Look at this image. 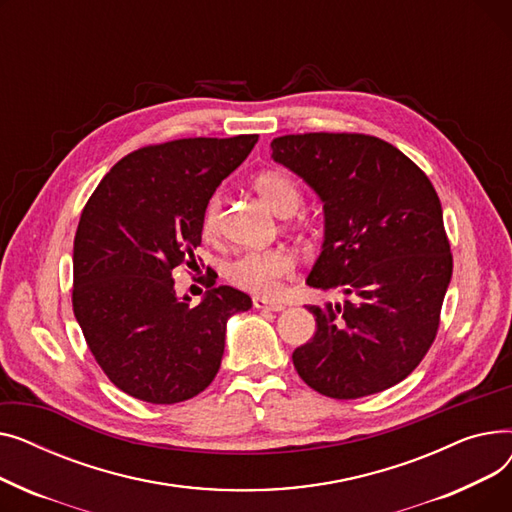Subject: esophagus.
I'll return each instance as SVG.
<instances>
[{"instance_id": "34e87169", "label": "esophagus", "mask_w": 512, "mask_h": 512, "mask_svg": "<svg viewBox=\"0 0 512 512\" xmlns=\"http://www.w3.org/2000/svg\"><path fill=\"white\" fill-rule=\"evenodd\" d=\"M255 309H267V311H284L286 303L276 299H265V297H253Z\"/></svg>"}]
</instances>
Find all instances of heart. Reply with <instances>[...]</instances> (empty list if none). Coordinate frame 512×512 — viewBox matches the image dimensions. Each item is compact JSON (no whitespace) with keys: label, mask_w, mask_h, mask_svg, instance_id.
<instances>
[{"label":"heart","mask_w":512,"mask_h":512,"mask_svg":"<svg viewBox=\"0 0 512 512\" xmlns=\"http://www.w3.org/2000/svg\"><path fill=\"white\" fill-rule=\"evenodd\" d=\"M253 186L257 195L278 215H290L301 205L299 184L280 170H265L255 176ZM222 199L215 195L203 209V232L213 236L220 230ZM292 272V257L286 251H249L238 255L226 265V278L247 292L274 294L280 280Z\"/></svg>","instance_id":"b5f03b06"}]
</instances>
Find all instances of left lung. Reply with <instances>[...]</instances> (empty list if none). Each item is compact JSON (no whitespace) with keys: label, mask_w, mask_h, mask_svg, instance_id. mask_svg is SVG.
Masks as SVG:
<instances>
[{"label":"left lung","mask_w":512,"mask_h":512,"mask_svg":"<svg viewBox=\"0 0 512 512\" xmlns=\"http://www.w3.org/2000/svg\"><path fill=\"white\" fill-rule=\"evenodd\" d=\"M272 159L324 203V242L307 276L344 303L307 305L317 332L292 353L307 386L348 400L382 392L432 346L452 255L429 178L394 145L346 132L286 134Z\"/></svg>","instance_id":"8db88e82"}]
</instances>
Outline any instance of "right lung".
I'll list each match as a JSON object with an SVG mask.
<instances>
[{
  "label": "right lung",
  "instance_id": "obj_1",
  "mask_svg": "<svg viewBox=\"0 0 512 512\" xmlns=\"http://www.w3.org/2000/svg\"><path fill=\"white\" fill-rule=\"evenodd\" d=\"M257 134L180 139L120 159L95 188L74 236V317L122 392L174 405L197 396L224 357L226 324L249 294L213 286L199 305L174 290V267L195 261L203 209L247 159Z\"/></svg>",
  "mask_w": 512,
  "mask_h": 512
}]
</instances>
